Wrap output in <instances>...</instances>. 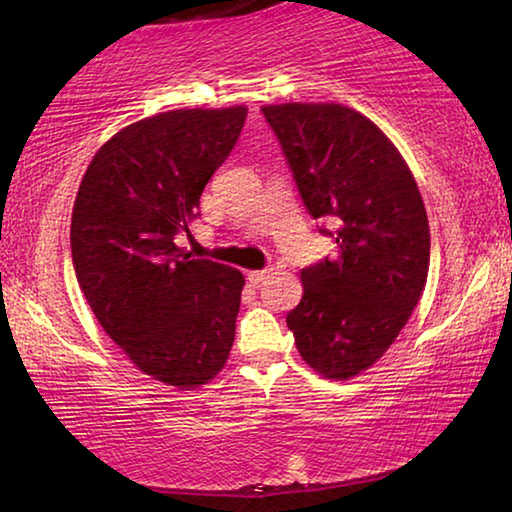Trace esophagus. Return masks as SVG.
I'll use <instances>...</instances> for the list:
<instances>
[{
    "label": "esophagus",
    "mask_w": 512,
    "mask_h": 512,
    "mask_svg": "<svg viewBox=\"0 0 512 512\" xmlns=\"http://www.w3.org/2000/svg\"><path fill=\"white\" fill-rule=\"evenodd\" d=\"M268 275H271V268H264V271H250L248 273V282L250 284H259V282H264Z\"/></svg>",
    "instance_id": "34e87169"
}]
</instances>
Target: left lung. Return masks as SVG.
Segmentation results:
<instances>
[{"label": "left lung", "instance_id": "obj_1", "mask_svg": "<svg viewBox=\"0 0 512 512\" xmlns=\"http://www.w3.org/2000/svg\"><path fill=\"white\" fill-rule=\"evenodd\" d=\"M264 117L282 144L302 203L327 219L336 255L302 268L287 325L309 368L352 379L395 343L427 284L429 221L395 144L341 103H280Z\"/></svg>", "mask_w": 512, "mask_h": 512}]
</instances>
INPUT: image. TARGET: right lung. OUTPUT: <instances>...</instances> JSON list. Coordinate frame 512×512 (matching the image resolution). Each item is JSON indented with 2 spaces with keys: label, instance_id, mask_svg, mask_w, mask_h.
I'll list each match as a JSON object with an SVG mask.
<instances>
[{
  "label": "right lung",
  "instance_id": "right-lung-1",
  "mask_svg": "<svg viewBox=\"0 0 512 512\" xmlns=\"http://www.w3.org/2000/svg\"><path fill=\"white\" fill-rule=\"evenodd\" d=\"M246 106L169 110L121 128L85 169L72 212L76 280L137 370L180 391L219 375L244 275L176 246L228 158Z\"/></svg>",
  "mask_w": 512,
  "mask_h": 512
}]
</instances>
